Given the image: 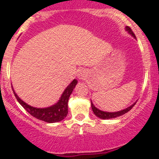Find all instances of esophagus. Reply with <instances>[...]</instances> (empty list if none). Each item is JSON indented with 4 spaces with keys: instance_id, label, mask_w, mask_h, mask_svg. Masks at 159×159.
<instances>
[{
    "instance_id": "esophagus-1",
    "label": "esophagus",
    "mask_w": 159,
    "mask_h": 159,
    "mask_svg": "<svg viewBox=\"0 0 159 159\" xmlns=\"http://www.w3.org/2000/svg\"><path fill=\"white\" fill-rule=\"evenodd\" d=\"M86 75H87V74H86V71L84 69H80L79 70H78V77L79 79H81V80L85 79Z\"/></svg>"
}]
</instances>
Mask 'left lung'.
Masks as SVG:
<instances>
[{
	"label": "left lung",
	"instance_id": "8db88e82",
	"mask_svg": "<svg viewBox=\"0 0 159 159\" xmlns=\"http://www.w3.org/2000/svg\"><path fill=\"white\" fill-rule=\"evenodd\" d=\"M125 29L128 32H129L130 34H131V36H133L134 38H135V35H134V32L131 30V29L129 28V27H126ZM135 104L136 102H134L132 105H131V106L129 107V108H125V109L124 110L119 111H116V112H107V111H103L99 110L98 108H97L94 105H93L92 102H91V108H92V111L93 112H94V115H95L97 117H98V118H102V119H110V118H117V117H119L121 116V115H124V114L127 113L128 111H129L134 107V105H135Z\"/></svg>",
	"mask_w": 159,
	"mask_h": 159
}]
</instances>
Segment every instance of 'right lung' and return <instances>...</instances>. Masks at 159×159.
<instances>
[{"instance_id":"1","label":"right lung","mask_w":159,"mask_h":159,"mask_svg":"<svg viewBox=\"0 0 159 159\" xmlns=\"http://www.w3.org/2000/svg\"><path fill=\"white\" fill-rule=\"evenodd\" d=\"M78 83V81L76 79H74L72 82L70 83L69 85L65 89L64 91L63 94H62L60 100L58 102L55 104V105H52V106L48 107V108H37L34 107H32L30 105H28L25 103V102L21 100L15 91L13 89L14 91V96L17 98V102L21 105V106L25 108L28 113L30 114L33 117L38 118V119L41 120V121H46L48 123H54L63 120L65 117L68 115V99L70 94L73 91L74 89H75V85Z\"/></svg>"}]
</instances>
